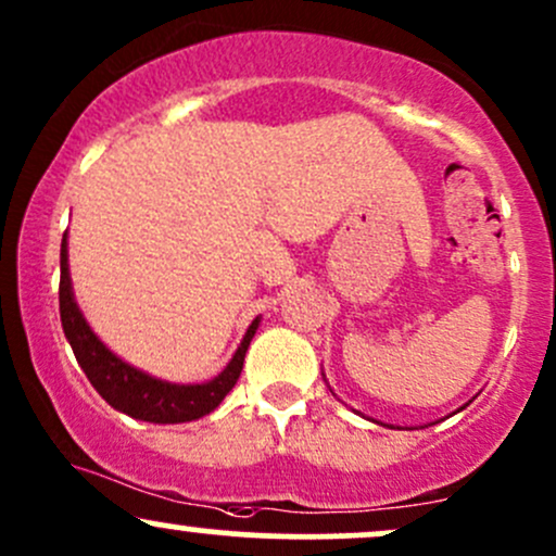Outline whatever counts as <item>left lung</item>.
Returning a JSON list of instances; mask_svg holds the SVG:
<instances>
[{"mask_svg": "<svg viewBox=\"0 0 556 556\" xmlns=\"http://www.w3.org/2000/svg\"><path fill=\"white\" fill-rule=\"evenodd\" d=\"M465 407V405H463ZM463 407H460V410H463ZM460 410H457V413H460ZM374 424H379V420H374ZM381 426H387V429H394V426H389V424H381Z\"/></svg>", "mask_w": 556, "mask_h": 556, "instance_id": "1", "label": "left lung"}]
</instances>
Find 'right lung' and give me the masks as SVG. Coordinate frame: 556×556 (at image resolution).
<instances>
[{
  "mask_svg": "<svg viewBox=\"0 0 556 556\" xmlns=\"http://www.w3.org/2000/svg\"><path fill=\"white\" fill-rule=\"evenodd\" d=\"M60 318L78 366L86 371L96 392L110 402L114 410L146 420V424H188V420L208 416L214 407H219V402L238 384L242 361H245L248 348H251L253 334L261 324V318H253L225 371L203 384H175V381H164L140 371L119 355H114L83 316L73 292V279H70L67 232L62 235L60 251Z\"/></svg>",
  "mask_w": 556,
  "mask_h": 556,
  "instance_id": "obj_1",
  "label": "right lung"
}]
</instances>
